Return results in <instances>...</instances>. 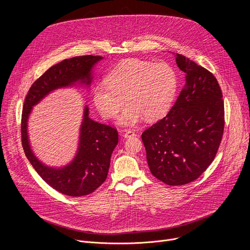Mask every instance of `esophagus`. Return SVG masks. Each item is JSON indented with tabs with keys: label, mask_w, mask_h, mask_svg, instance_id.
<instances>
[{
	"label": "esophagus",
	"mask_w": 250,
	"mask_h": 250,
	"mask_svg": "<svg viewBox=\"0 0 250 250\" xmlns=\"http://www.w3.org/2000/svg\"><path fill=\"white\" fill-rule=\"evenodd\" d=\"M124 136H125V138H129V137H132V136H136V133H135L133 130L126 129V130H125V132H124Z\"/></svg>",
	"instance_id": "obj_1"
}]
</instances>
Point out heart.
<instances>
[{
	"label": "heart",
	"mask_w": 250,
	"mask_h": 250,
	"mask_svg": "<svg viewBox=\"0 0 250 250\" xmlns=\"http://www.w3.org/2000/svg\"><path fill=\"white\" fill-rule=\"evenodd\" d=\"M93 90V102L105 119H115L125 102L119 118L123 125H134L142 117L155 120L171 106L178 88L175 69L166 62L128 59L114 68Z\"/></svg>",
	"instance_id": "obj_1"
}]
</instances>
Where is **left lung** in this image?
Returning a JSON list of instances; mask_svg holds the SVG:
<instances>
[{"label": "left lung", "instance_id": "left-lung-1", "mask_svg": "<svg viewBox=\"0 0 250 250\" xmlns=\"http://www.w3.org/2000/svg\"><path fill=\"white\" fill-rule=\"evenodd\" d=\"M176 63L185 85L166 117L141 134L151 174L170 186L198 179L215 159L225 128L216 77L182 54H176Z\"/></svg>", "mask_w": 250, "mask_h": 250}]
</instances>
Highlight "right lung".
I'll list each match as a JSON object with an SVG mask.
<instances>
[{"instance_id": "1", "label": "right lung", "mask_w": 250, "mask_h": 250, "mask_svg": "<svg viewBox=\"0 0 250 250\" xmlns=\"http://www.w3.org/2000/svg\"><path fill=\"white\" fill-rule=\"evenodd\" d=\"M102 56L84 55L65 59L53 66L31 85L24 99L21 114V146L25 156L42 179L54 190L70 197L93 193L106 179L111 155L119 142L117 128L91 120L86 106L81 126L78 153L72 163L61 169L42 164L28 145L26 123L31 108L50 91L72 85L77 81L90 84V71Z\"/></svg>"}]
</instances>
